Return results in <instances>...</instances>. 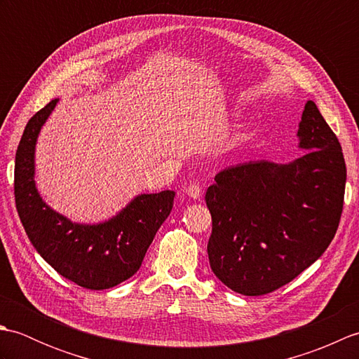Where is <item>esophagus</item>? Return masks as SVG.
Instances as JSON below:
<instances>
[{
	"label": "esophagus",
	"mask_w": 359,
	"mask_h": 359,
	"mask_svg": "<svg viewBox=\"0 0 359 359\" xmlns=\"http://www.w3.org/2000/svg\"><path fill=\"white\" fill-rule=\"evenodd\" d=\"M187 194L191 197V199H201L202 188L199 185H196V184L189 185V187H187Z\"/></svg>",
	"instance_id": "obj_1"
}]
</instances>
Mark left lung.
Masks as SVG:
<instances>
[{
    "label": "left lung",
    "instance_id": "left-lung-1",
    "mask_svg": "<svg viewBox=\"0 0 359 359\" xmlns=\"http://www.w3.org/2000/svg\"><path fill=\"white\" fill-rule=\"evenodd\" d=\"M297 139L302 154L293 162L226 168L205 194L211 270L236 293L261 296L288 284L337 234L346 162L315 102L304 106Z\"/></svg>",
    "mask_w": 359,
    "mask_h": 359
}]
</instances>
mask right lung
Segmentation results:
<instances>
[{
  "label": "right lung",
  "instance_id": "1",
  "mask_svg": "<svg viewBox=\"0 0 359 359\" xmlns=\"http://www.w3.org/2000/svg\"><path fill=\"white\" fill-rule=\"evenodd\" d=\"M58 98L27 121L15 156V203L29 241L53 270L89 290L118 285L137 273L175 193L139 194L109 220L77 224L52 210L35 185V144Z\"/></svg>",
  "mask_w": 359,
  "mask_h": 359
}]
</instances>
